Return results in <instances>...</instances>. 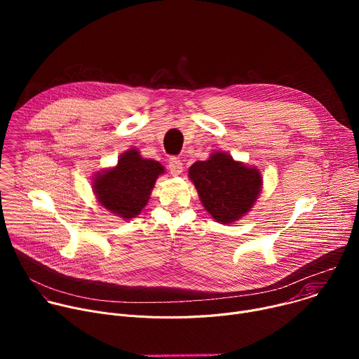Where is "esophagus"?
<instances>
[{
  "mask_svg": "<svg viewBox=\"0 0 359 359\" xmlns=\"http://www.w3.org/2000/svg\"><path fill=\"white\" fill-rule=\"evenodd\" d=\"M169 170L173 176H177L183 172V163L179 158H170L169 159Z\"/></svg>",
  "mask_w": 359,
  "mask_h": 359,
  "instance_id": "esophagus-1",
  "label": "esophagus"
}]
</instances>
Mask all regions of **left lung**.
I'll use <instances>...</instances> for the list:
<instances>
[{
	"label": "left lung",
	"mask_w": 359,
	"mask_h": 359,
	"mask_svg": "<svg viewBox=\"0 0 359 359\" xmlns=\"http://www.w3.org/2000/svg\"><path fill=\"white\" fill-rule=\"evenodd\" d=\"M203 206L219 223L227 224L245 215L260 194L262 176L257 169L234 162L227 153H213L209 161L189 169Z\"/></svg>",
	"instance_id": "1"
}]
</instances>
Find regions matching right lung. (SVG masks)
<instances>
[{
	"instance_id": "1",
	"label": "right lung",
	"mask_w": 359,
	"mask_h": 359,
	"mask_svg": "<svg viewBox=\"0 0 359 359\" xmlns=\"http://www.w3.org/2000/svg\"><path fill=\"white\" fill-rule=\"evenodd\" d=\"M163 172L159 162L143 159L136 149H130L121 156L115 169L96 176L93 190L105 209L122 219H133L146 206L158 176Z\"/></svg>"
}]
</instances>
